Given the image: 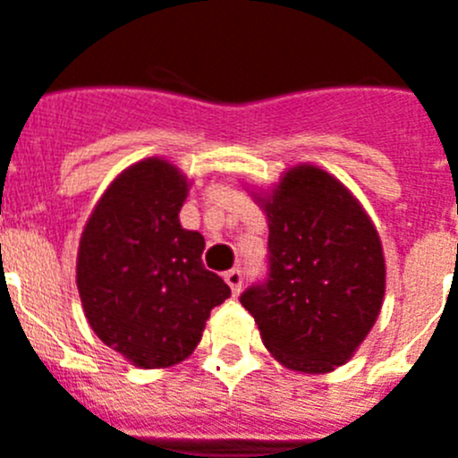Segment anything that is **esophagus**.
Here are the masks:
<instances>
[{
  "instance_id": "34e87169",
  "label": "esophagus",
  "mask_w": 458,
  "mask_h": 458,
  "mask_svg": "<svg viewBox=\"0 0 458 458\" xmlns=\"http://www.w3.org/2000/svg\"><path fill=\"white\" fill-rule=\"evenodd\" d=\"M224 280L228 282V287L233 289V293L234 296H237L239 292H242V282H243V276H242V271H239V268H233V271H228L224 276Z\"/></svg>"
}]
</instances>
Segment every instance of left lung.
<instances>
[{
	"mask_svg": "<svg viewBox=\"0 0 458 458\" xmlns=\"http://www.w3.org/2000/svg\"><path fill=\"white\" fill-rule=\"evenodd\" d=\"M250 194L267 215L271 273L243 292L242 305L282 366L332 373L382 311L386 262L377 228L339 178L307 162Z\"/></svg>",
	"mask_w": 458,
	"mask_h": 458,
	"instance_id": "obj_1",
	"label": "left lung"
}]
</instances>
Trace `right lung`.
Returning <instances> with one entry per match:
<instances>
[{
	"instance_id": "right-lung-1",
	"label": "right lung",
	"mask_w": 458,
	"mask_h": 458,
	"mask_svg": "<svg viewBox=\"0 0 458 458\" xmlns=\"http://www.w3.org/2000/svg\"><path fill=\"white\" fill-rule=\"evenodd\" d=\"M191 182L165 157L117 174L94 205L76 287L94 335L138 369H169L199 345L230 287L200 262L203 234L181 225Z\"/></svg>"
}]
</instances>
